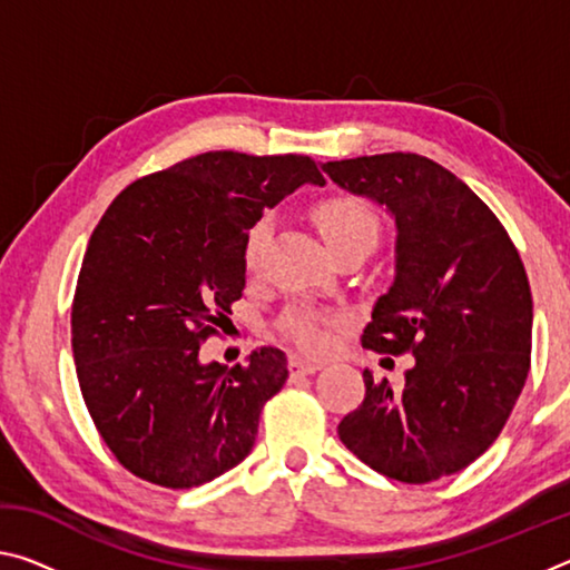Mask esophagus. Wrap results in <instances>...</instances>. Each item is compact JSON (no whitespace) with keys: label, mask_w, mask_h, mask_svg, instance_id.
Instances as JSON below:
<instances>
[{"label":"esophagus","mask_w":570,"mask_h":570,"mask_svg":"<svg viewBox=\"0 0 570 570\" xmlns=\"http://www.w3.org/2000/svg\"><path fill=\"white\" fill-rule=\"evenodd\" d=\"M316 370H322V364L314 360H304V356H296V354L288 360V372H292L294 377H302V374H314Z\"/></svg>","instance_id":"obj_1"}]
</instances>
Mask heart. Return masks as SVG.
<instances>
[{"label":"heart","mask_w":570,"mask_h":570,"mask_svg":"<svg viewBox=\"0 0 570 570\" xmlns=\"http://www.w3.org/2000/svg\"><path fill=\"white\" fill-rule=\"evenodd\" d=\"M314 224L320 228L322 238L326 240L332 254H342L346 248H364L370 250L377 246L380 240V220L377 214L364 204L362 198L346 196V193H336L320 200L312 210ZM268 238V224L266 220H256L248 228L244 238V264L246 268H256L258 258ZM334 316L320 312V308L296 304L282 316V332L288 340L296 342L306 352H326L332 344L330 330L334 326Z\"/></svg>","instance_id":"obj_1"}]
</instances>
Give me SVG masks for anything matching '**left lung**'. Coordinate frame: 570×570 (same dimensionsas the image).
Segmentation results:
<instances>
[{"label":"left lung","mask_w":570,"mask_h":570,"mask_svg":"<svg viewBox=\"0 0 570 570\" xmlns=\"http://www.w3.org/2000/svg\"><path fill=\"white\" fill-rule=\"evenodd\" d=\"M322 170L394 218V282L362 344L414 356L402 390L364 370V402L336 432L387 478L452 475L493 445L525 384L533 298L523 262L493 210L435 160L384 153Z\"/></svg>","instance_id":"1"}]
</instances>
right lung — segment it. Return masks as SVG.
I'll return each instance as SVG.
<instances>
[{
    "label": "right lung",
    "mask_w": 570,
    "mask_h": 570,
    "mask_svg": "<svg viewBox=\"0 0 570 570\" xmlns=\"http://www.w3.org/2000/svg\"><path fill=\"white\" fill-rule=\"evenodd\" d=\"M304 183L306 156L214 150L135 180L105 210L72 304L77 380L95 428L132 475L186 490L236 468L288 377L276 346L200 360L246 286L244 238Z\"/></svg>",
    "instance_id": "1"
}]
</instances>
